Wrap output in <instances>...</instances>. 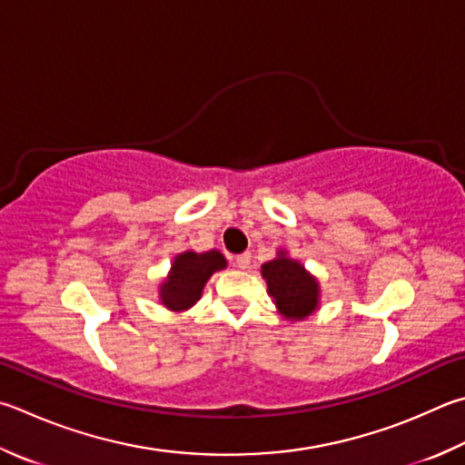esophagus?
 <instances>
[{
	"instance_id": "obj_1",
	"label": "esophagus",
	"mask_w": 465,
	"mask_h": 465,
	"mask_svg": "<svg viewBox=\"0 0 465 465\" xmlns=\"http://www.w3.org/2000/svg\"><path fill=\"white\" fill-rule=\"evenodd\" d=\"M250 260H252V256L248 254V252H243V254L233 258V264L238 266V268H242V270H246L250 266Z\"/></svg>"
}]
</instances>
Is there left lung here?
<instances>
[{
    "mask_svg": "<svg viewBox=\"0 0 465 465\" xmlns=\"http://www.w3.org/2000/svg\"><path fill=\"white\" fill-rule=\"evenodd\" d=\"M262 276L268 284L278 313L291 321H301L315 313L319 307V282L301 262L278 252L274 260L262 264Z\"/></svg>",
    "mask_w": 465,
    "mask_h": 465,
    "instance_id": "left-lung-1",
    "label": "left lung"
}]
</instances>
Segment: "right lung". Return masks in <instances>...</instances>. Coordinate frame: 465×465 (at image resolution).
<instances>
[{"instance_id":"right-lung-1","label":"right lung","mask_w":465,"mask_h":465,"mask_svg":"<svg viewBox=\"0 0 465 465\" xmlns=\"http://www.w3.org/2000/svg\"><path fill=\"white\" fill-rule=\"evenodd\" d=\"M227 266V260L222 252L211 250L197 254V252L187 250L176 254L171 272L160 284V302L171 311H187L201 299L203 294V286L211 278V274L217 270H223Z\"/></svg>"}]
</instances>
